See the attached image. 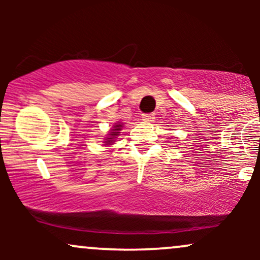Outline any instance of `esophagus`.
I'll list each match as a JSON object with an SVG mask.
<instances>
[{
  "mask_svg": "<svg viewBox=\"0 0 260 260\" xmlns=\"http://www.w3.org/2000/svg\"><path fill=\"white\" fill-rule=\"evenodd\" d=\"M142 118L144 121H148V122L154 121V115H151V113H143Z\"/></svg>",
  "mask_w": 260,
  "mask_h": 260,
  "instance_id": "obj_1",
  "label": "esophagus"
}]
</instances>
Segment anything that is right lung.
<instances>
[{"instance_id": "right-lung-1", "label": "right lung", "mask_w": 260, "mask_h": 260, "mask_svg": "<svg viewBox=\"0 0 260 260\" xmlns=\"http://www.w3.org/2000/svg\"><path fill=\"white\" fill-rule=\"evenodd\" d=\"M120 128H121V124H116L115 129H112V132H111V134H110V137L106 139L107 144H112V142L115 140L116 136H118V133H120V132H118V131H120Z\"/></svg>"}]
</instances>
